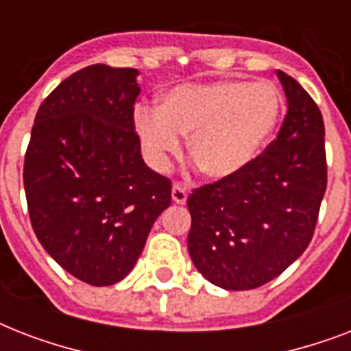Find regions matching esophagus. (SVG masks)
Masks as SVG:
<instances>
[{
  "mask_svg": "<svg viewBox=\"0 0 351 351\" xmlns=\"http://www.w3.org/2000/svg\"><path fill=\"white\" fill-rule=\"evenodd\" d=\"M171 197H173V202L175 204H186L187 202L186 187L180 186V184H175L173 189H171Z\"/></svg>",
  "mask_w": 351,
  "mask_h": 351,
  "instance_id": "obj_1",
  "label": "esophagus"
}]
</instances>
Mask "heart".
Instances as JSON below:
<instances>
[{"label":"heart","instance_id":"1","mask_svg":"<svg viewBox=\"0 0 351 351\" xmlns=\"http://www.w3.org/2000/svg\"><path fill=\"white\" fill-rule=\"evenodd\" d=\"M282 96L269 82L222 80L186 84L140 107L134 131L149 164L165 169L189 136V156L209 180L228 182L253 165L271 140Z\"/></svg>","mask_w":351,"mask_h":351}]
</instances>
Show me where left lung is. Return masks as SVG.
I'll use <instances>...</instances> for the list:
<instances>
[{"label":"left lung","mask_w":351,"mask_h":351,"mask_svg":"<svg viewBox=\"0 0 351 351\" xmlns=\"http://www.w3.org/2000/svg\"><path fill=\"white\" fill-rule=\"evenodd\" d=\"M277 76L288 101L277 140L240 176L187 198V250L219 288L255 289L291 266L310 244L326 191L321 111L299 82Z\"/></svg>","instance_id":"1"}]
</instances>
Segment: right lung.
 <instances>
[{"instance_id": "right-lung-1", "label": "right lung", "mask_w": 351, "mask_h": 351, "mask_svg": "<svg viewBox=\"0 0 351 351\" xmlns=\"http://www.w3.org/2000/svg\"><path fill=\"white\" fill-rule=\"evenodd\" d=\"M136 69L90 65L63 80L36 114L25 154L30 224L73 277L111 286L129 275L171 204L134 132Z\"/></svg>"}]
</instances>
